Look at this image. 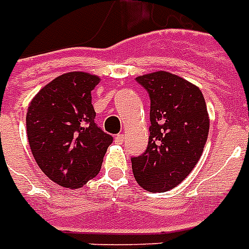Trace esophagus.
<instances>
[{"label":"esophagus","instance_id":"1","mask_svg":"<svg viewBox=\"0 0 249 249\" xmlns=\"http://www.w3.org/2000/svg\"><path fill=\"white\" fill-rule=\"evenodd\" d=\"M116 143H119V145H123L125 142V136L124 134H117L115 139Z\"/></svg>","mask_w":249,"mask_h":249}]
</instances>
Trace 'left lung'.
<instances>
[{
	"label": "left lung",
	"instance_id": "left-lung-1",
	"mask_svg": "<svg viewBox=\"0 0 249 249\" xmlns=\"http://www.w3.org/2000/svg\"><path fill=\"white\" fill-rule=\"evenodd\" d=\"M136 80L150 97L146 150L132 158L133 176L152 193L174 189L199 161L207 141L210 119L202 92L193 83L166 71Z\"/></svg>",
	"mask_w": 249,
	"mask_h": 249
}]
</instances>
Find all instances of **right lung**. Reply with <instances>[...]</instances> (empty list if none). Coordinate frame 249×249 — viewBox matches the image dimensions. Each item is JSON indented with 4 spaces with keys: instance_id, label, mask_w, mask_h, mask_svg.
<instances>
[{
    "instance_id": "add662e5",
    "label": "right lung",
    "mask_w": 249,
    "mask_h": 249,
    "mask_svg": "<svg viewBox=\"0 0 249 249\" xmlns=\"http://www.w3.org/2000/svg\"><path fill=\"white\" fill-rule=\"evenodd\" d=\"M100 78L73 71L60 75L29 104L26 129L31 153L50 179L79 189L99 174L113 137L95 123L91 91Z\"/></svg>"
}]
</instances>
